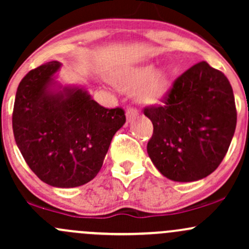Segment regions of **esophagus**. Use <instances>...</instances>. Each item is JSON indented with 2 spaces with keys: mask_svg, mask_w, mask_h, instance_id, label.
Instances as JSON below:
<instances>
[{
  "mask_svg": "<svg viewBox=\"0 0 249 249\" xmlns=\"http://www.w3.org/2000/svg\"><path fill=\"white\" fill-rule=\"evenodd\" d=\"M125 116H127V121L130 122L133 119L138 116V110L133 108V107H128L127 110H125Z\"/></svg>",
  "mask_w": 249,
  "mask_h": 249,
  "instance_id": "1",
  "label": "esophagus"
}]
</instances>
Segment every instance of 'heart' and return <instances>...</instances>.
I'll list each match as a JSON object with an SVG mask.
<instances>
[{
	"label": "heart",
	"mask_w": 249,
	"mask_h": 249,
	"mask_svg": "<svg viewBox=\"0 0 249 249\" xmlns=\"http://www.w3.org/2000/svg\"><path fill=\"white\" fill-rule=\"evenodd\" d=\"M125 91H139L138 98L142 103H158L161 101L168 89V78L164 71L154 72L152 65L145 66L129 74L119 82Z\"/></svg>",
	"instance_id": "heart-1"
}]
</instances>
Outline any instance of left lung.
Wrapping results in <instances>:
<instances>
[{
  "label": "left lung",
  "mask_w": 249,
  "mask_h": 249,
  "mask_svg": "<svg viewBox=\"0 0 249 249\" xmlns=\"http://www.w3.org/2000/svg\"><path fill=\"white\" fill-rule=\"evenodd\" d=\"M153 124L147 153L159 172L175 181L213 173L228 152L236 107L228 78L199 61L173 82L161 106H147Z\"/></svg>",
  "instance_id": "8db88e82"
}]
</instances>
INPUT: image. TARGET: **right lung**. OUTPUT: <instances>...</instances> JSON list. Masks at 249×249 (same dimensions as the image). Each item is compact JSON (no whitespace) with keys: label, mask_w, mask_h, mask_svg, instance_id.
<instances>
[{"label":"right lung","mask_w":249,"mask_h":249,"mask_svg":"<svg viewBox=\"0 0 249 249\" xmlns=\"http://www.w3.org/2000/svg\"><path fill=\"white\" fill-rule=\"evenodd\" d=\"M59 61L31 70L20 82L13 132L27 165L44 183L76 188L96 177L124 110L104 108L79 88L52 89Z\"/></svg>","instance_id":"add662e5"}]
</instances>
